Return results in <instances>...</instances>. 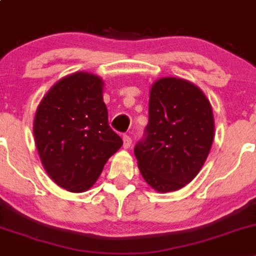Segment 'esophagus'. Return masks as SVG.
Masks as SVG:
<instances>
[{
  "label": "esophagus",
  "mask_w": 256,
  "mask_h": 256,
  "mask_svg": "<svg viewBox=\"0 0 256 256\" xmlns=\"http://www.w3.org/2000/svg\"><path fill=\"white\" fill-rule=\"evenodd\" d=\"M122 140H124V147H125V148H128V147L131 146V144H132V138H131L128 135H124Z\"/></svg>",
  "instance_id": "34e87169"
}]
</instances>
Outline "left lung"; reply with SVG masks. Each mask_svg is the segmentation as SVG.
<instances>
[{"instance_id":"1","label":"left lung","mask_w":256,"mask_h":256,"mask_svg":"<svg viewBox=\"0 0 256 256\" xmlns=\"http://www.w3.org/2000/svg\"><path fill=\"white\" fill-rule=\"evenodd\" d=\"M213 138V112L204 94L187 80H157L148 124L134 148L141 174L158 192L184 187L204 164Z\"/></svg>"}]
</instances>
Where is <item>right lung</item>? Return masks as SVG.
<instances>
[{
    "mask_svg": "<svg viewBox=\"0 0 256 256\" xmlns=\"http://www.w3.org/2000/svg\"><path fill=\"white\" fill-rule=\"evenodd\" d=\"M33 131L47 174L70 192L89 190L122 146L109 125L102 79L82 72L50 88L36 112Z\"/></svg>",
    "mask_w": 256,
    "mask_h": 256,
    "instance_id": "add662e5",
    "label": "right lung"
}]
</instances>
